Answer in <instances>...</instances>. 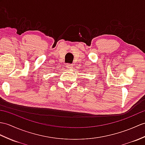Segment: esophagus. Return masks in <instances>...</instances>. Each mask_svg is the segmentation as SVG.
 <instances>
[{
    "instance_id": "1",
    "label": "esophagus",
    "mask_w": 145,
    "mask_h": 145,
    "mask_svg": "<svg viewBox=\"0 0 145 145\" xmlns=\"http://www.w3.org/2000/svg\"><path fill=\"white\" fill-rule=\"evenodd\" d=\"M66 67H67V69H72L73 68V65H72V64H67Z\"/></svg>"
}]
</instances>
